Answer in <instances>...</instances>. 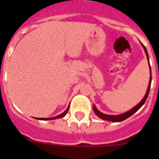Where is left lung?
<instances>
[{
    "mask_svg": "<svg viewBox=\"0 0 159 159\" xmlns=\"http://www.w3.org/2000/svg\"><path fill=\"white\" fill-rule=\"evenodd\" d=\"M143 48H144V50H145L146 55H147V60H148V63H149V56H148V53H147V49H146V47L143 45ZM149 65H150V63H149ZM150 73H151V77H150V81H149V85H148V88H147V93H146L144 98H143V99L140 101L139 103H138L135 107H134L132 108V109H130V111H128L125 112V113H123V114H121V115H119V116H111V115H106V114L102 113V112H100L99 111L97 110L96 107H95V106H93V111H94V112L95 113V115H96L98 117L100 118V119H103V120H107V121L121 122V121H123V120H125L126 119H127V118H129L130 116H131L132 115L135 113L136 111H138L140 109V107H141L143 106L144 103H145L146 100H147V97H148L149 92H150V88H151V80H152V78H151V66H150Z\"/></svg>",
    "mask_w": 159,
    "mask_h": 159,
    "instance_id": "1",
    "label": "left lung"
}]
</instances>
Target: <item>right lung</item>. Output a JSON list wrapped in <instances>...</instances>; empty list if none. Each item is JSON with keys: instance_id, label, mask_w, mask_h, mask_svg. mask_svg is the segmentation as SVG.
<instances>
[{"instance_id": "right-lung-1", "label": "right lung", "mask_w": 159, "mask_h": 159, "mask_svg": "<svg viewBox=\"0 0 159 159\" xmlns=\"http://www.w3.org/2000/svg\"><path fill=\"white\" fill-rule=\"evenodd\" d=\"M68 109H69V107L66 109V111L64 112H63L62 114H60V115H59V116H56V117H52V118H36L37 119H41V120H52V119H60V118H62L64 117V116H65L66 114H67V112L68 111Z\"/></svg>"}]
</instances>
